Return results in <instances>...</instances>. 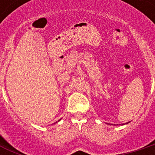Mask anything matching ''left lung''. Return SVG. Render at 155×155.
Wrapping results in <instances>:
<instances>
[{"label":"left lung","instance_id":"left-lung-1","mask_svg":"<svg viewBox=\"0 0 155 155\" xmlns=\"http://www.w3.org/2000/svg\"><path fill=\"white\" fill-rule=\"evenodd\" d=\"M128 123H129V122H128ZM128 123H127V124H128Z\"/></svg>","mask_w":155,"mask_h":155}]
</instances>
